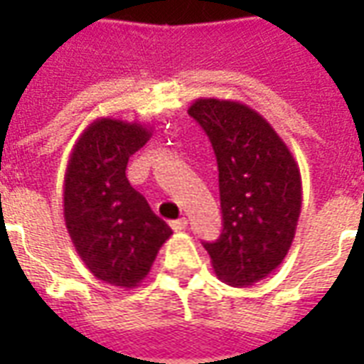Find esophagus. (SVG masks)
Wrapping results in <instances>:
<instances>
[{
	"label": "esophagus",
	"mask_w": 364,
	"mask_h": 364,
	"mask_svg": "<svg viewBox=\"0 0 364 364\" xmlns=\"http://www.w3.org/2000/svg\"><path fill=\"white\" fill-rule=\"evenodd\" d=\"M188 221L183 217V219H177V221H171V228L176 230V232H183L185 228H187Z\"/></svg>",
	"instance_id": "1"
}]
</instances>
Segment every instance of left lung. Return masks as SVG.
<instances>
[{
	"label": "left lung",
	"mask_w": 364,
	"mask_h": 364,
	"mask_svg": "<svg viewBox=\"0 0 364 364\" xmlns=\"http://www.w3.org/2000/svg\"><path fill=\"white\" fill-rule=\"evenodd\" d=\"M188 115L210 137L219 168L223 232L204 247L221 282L247 287L270 276L293 243L299 164L270 122L242 102L198 98Z\"/></svg>",
	"instance_id": "obj_1"
}]
</instances>
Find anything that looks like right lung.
<instances>
[{
	"instance_id": "obj_1",
	"label": "right lung",
	"mask_w": 364,
	"mask_h": 364,
	"mask_svg": "<svg viewBox=\"0 0 364 364\" xmlns=\"http://www.w3.org/2000/svg\"><path fill=\"white\" fill-rule=\"evenodd\" d=\"M151 126L102 117L82 130L64 176V219L88 270L121 289L151 272L171 228L126 179L132 154L149 141Z\"/></svg>"
}]
</instances>
